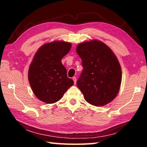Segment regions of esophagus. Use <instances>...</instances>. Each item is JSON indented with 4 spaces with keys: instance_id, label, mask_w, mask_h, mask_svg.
I'll list each match as a JSON object with an SVG mask.
<instances>
[{
    "instance_id": "34e87169",
    "label": "esophagus",
    "mask_w": 147,
    "mask_h": 147,
    "mask_svg": "<svg viewBox=\"0 0 147 147\" xmlns=\"http://www.w3.org/2000/svg\"><path fill=\"white\" fill-rule=\"evenodd\" d=\"M73 80H74V83L76 84V77L75 76L73 77Z\"/></svg>"
}]
</instances>
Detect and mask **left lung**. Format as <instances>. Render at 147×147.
Wrapping results in <instances>:
<instances>
[{
	"mask_svg": "<svg viewBox=\"0 0 147 147\" xmlns=\"http://www.w3.org/2000/svg\"><path fill=\"white\" fill-rule=\"evenodd\" d=\"M83 71L77 86L88 103L102 106L115 98L120 89L122 71L113 51L102 41L84 42L76 47Z\"/></svg>",
	"mask_w": 147,
	"mask_h": 147,
	"instance_id": "1",
	"label": "left lung"
}]
</instances>
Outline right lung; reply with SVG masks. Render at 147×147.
Segmentation results:
<instances>
[{
	"label": "right lung",
	"instance_id": "add662e5",
	"mask_svg": "<svg viewBox=\"0 0 147 147\" xmlns=\"http://www.w3.org/2000/svg\"><path fill=\"white\" fill-rule=\"evenodd\" d=\"M71 48L70 43L53 41L43 45L35 54L29 67L28 80L35 95L41 101L56 102L74 84L61 61Z\"/></svg>",
	"mask_w": 147,
	"mask_h": 147
}]
</instances>
